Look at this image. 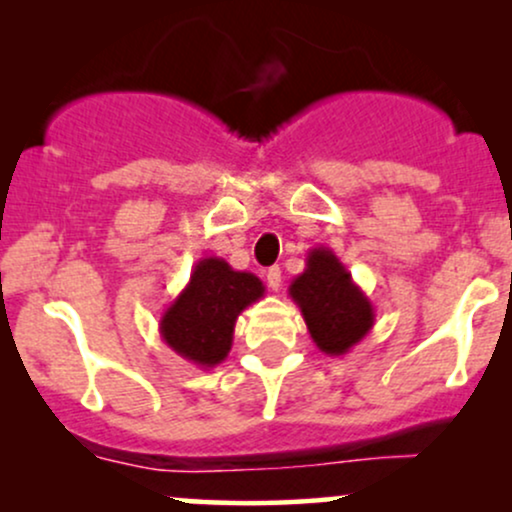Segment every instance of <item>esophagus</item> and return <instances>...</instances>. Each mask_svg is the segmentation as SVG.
Wrapping results in <instances>:
<instances>
[{"mask_svg":"<svg viewBox=\"0 0 512 512\" xmlns=\"http://www.w3.org/2000/svg\"><path fill=\"white\" fill-rule=\"evenodd\" d=\"M264 276H267V286H269V289H272V291H279L281 289V269L279 267H269L267 274H264Z\"/></svg>","mask_w":512,"mask_h":512,"instance_id":"obj_1","label":"esophagus"}]
</instances>
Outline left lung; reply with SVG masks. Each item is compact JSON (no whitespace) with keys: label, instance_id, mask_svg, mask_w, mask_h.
<instances>
[{"label":"left lung","instance_id":"obj_1","mask_svg":"<svg viewBox=\"0 0 512 512\" xmlns=\"http://www.w3.org/2000/svg\"><path fill=\"white\" fill-rule=\"evenodd\" d=\"M289 296L301 308L310 337L327 356H344L375 325V308L330 248H313Z\"/></svg>","mask_w":512,"mask_h":512}]
</instances>
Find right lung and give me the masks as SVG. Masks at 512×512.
<instances>
[{"label": "right lung", "mask_w": 512, "mask_h": 512, "mask_svg": "<svg viewBox=\"0 0 512 512\" xmlns=\"http://www.w3.org/2000/svg\"><path fill=\"white\" fill-rule=\"evenodd\" d=\"M264 296L250 272H236L221 257H202L190 281L158 322L161 339L187 363L214 368L226 361L238 315Z\"/></svg>", "instance_id": "1"}]
</instances>
